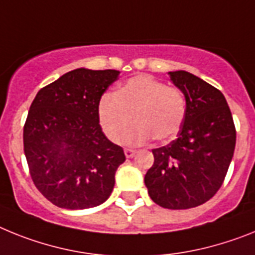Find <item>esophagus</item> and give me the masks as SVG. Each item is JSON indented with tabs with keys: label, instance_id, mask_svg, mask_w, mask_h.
<instances>
[{
	"label": "esophagus",
	"instance_id": "34e87169",
	"mask_svg": "<svg viewBox=\"0 0 255 255\" xmlns=\"http://www.w3.org/2000/svg\"><path fill=\"white\" fill-rule=\"evenodd\" d=\"M125 154H126V158H128V159L133 158L134 154H136V150H133V149H126L125 150Z\"/></svg>",
	"mask_w": 255,
	"mask_h": 255
}]
</instances>
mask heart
<instances>
[{"instance_id":"1","label":"heart","mask_w":255,"mask_h":255,"mask_svg":"<svg viewBox=\"0 0 255 255\" xmlns=\"http://www.w3.org/2000/svg\"><path fill=\"white\" fill-rule=\"evenodd\" d=\"M186 97L178 88L150 75L128 79L115 94H105L99 103V121L113 142L126 134L128 145H142L151 138L167 141L178 133L186 117Z\"/></svg>"}]
</instances>
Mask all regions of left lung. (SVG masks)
Masks as SVG:
<instances>
[{"label":"left lung","mask_w":255,"mask_h":255,"mask_svg":"<svg viewBox=\"0 0 255 255\" xmlns=\"http://www.w3.org/2000/svg\"><path fill=\"white\" fill-rule=\"evenodd\" d=\"M186 97V117L178 136L152 150L154 164L145 185L155 204L189 209L204 204L222 186L234 156L236 130L220 90L185 70L168 73Z\"/></svg>","instance_id":"1"}]
</instances>
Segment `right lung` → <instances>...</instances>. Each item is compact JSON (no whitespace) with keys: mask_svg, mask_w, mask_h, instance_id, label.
<instances>
[{"mask_svg":"<svg viewBox=\"0 0 255 255\" xmlns=\"http://www.w3.org/2000/svg\"><path fill=\"white\" fill-rule=\"evenodd\" d=\"M119 73L74 69L41 88L30 105L24 154L35 187L56 207H97L114 189L126 156L104 134L97 109Z\"/></svg>","mask_w":255,"mask_h":255,"instance_id":"right-lung-1","label":"right lung"}]
</instances>
